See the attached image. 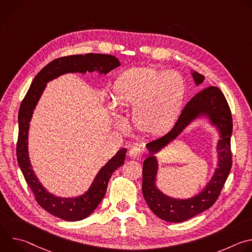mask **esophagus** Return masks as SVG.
<instances>
[{
  "label": "esophagus",
  "instance_id": "1",
  "mask_svg": "<svg viewBox=\"0 0 252 252\" xmlns=\"http://www.w3.org/2000/svg\"><path fill=\"white\" fill-rule=\"evenodd\" d=\"M129 158L131 159H140L142 157H143V152L138 149V148H132L130 151H129V154H128Z\"/></svg>",
  "mask_w": 252,
  "mask_h": 252
}]
</instances>
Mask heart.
I'll use <instances>...</instances> for the list:
<instances>
[{"mask_svg": "<svg viewBox=\"0 0 252 252\" xmlns=\"http://www.w3.org/2000/svg\"><path fill=\"white\" fill-rule=\"evenodd\" d=\"M186 94L182 76L154 66L132 67L115 81L112 99L115 106H133L135 126L148 134L168 130L181 114Z\"/></svg>", "mask_w": 252, "mask_h": 252, "instance_id": "b5f03b06", "label": "heart"}]
</instances>
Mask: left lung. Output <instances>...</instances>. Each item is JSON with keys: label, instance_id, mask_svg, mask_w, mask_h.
Returning <instances> with one entry per match:
<instances>
[{"label": "left lung", "instance_id": "obj_1", "mask_svg": "<svg viewBox=\"0 0 252 252\" xmlns=\"http://www.w3.org/2000/svg\"><path fill=\"white\" fill-rule=\"evenodd\" d=\"M196 85L204 77L196 71L192 73ZM205 115L220 131L218 143L219 163L211 182L197 196L188 200L171 199L163 195L155 186L158 165L155 153L166 146L192 120ZM232 133V117L227 100L218 87H208L196 94L185 106L174 126L162 136L147 143L150 157L143 161L142 194L149 207L159 219L169 222H183L211 207L219 198L232 165L230 138Z\"/></svg>", "mask_w": 252, "mask_h": 252}]
</instances>
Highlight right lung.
Segmentation results:
<instances>
[{
  "label": "right lung",
  "instance_id": "1",
  "mask_svg": "<svg viewBox=\"0 0 252 252\" xmlns=\"http://www.w3.org/2000/svg\"><path fill=\"white\" fill-rule=\"evenodd\" d=\"M121 65L120 61L111 55L86 54L67 56L54 60L34 77L25 95L19 111V136L17 142V158L21 170L35 200L48 212L66 221H78L88 218L103 198L107 184L113 172L124 164L126 149L120 150L116 156L100 168L89 190L75 198L57 197L46 190L35 176L29 158L28 133L30 122L47 83L66 73H93L99 71L105 75Z\"/></svg>",
  "mask_w": 252,
  "mask_h": 252
}]
</instances>
